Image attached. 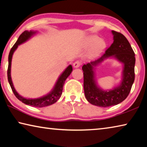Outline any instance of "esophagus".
Here are the masks:
<instances>
[{"label":"esophagus","mask_w":147,"mask_h":147,"mask_svg":"<svg viewBox=\"0 0 147 147\" xmlns=\"http://www.w3.org/2000/svg\"><path fill=\"white\" fill-rule=\"evenodd\" d=\"M82 65V62L80 61H74V63H73V66L74 68H78L80 66Z\"/></svg>","instance_id":"esophagus-1"}]
</instances>
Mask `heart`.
I'll return each mask as SVG.
<instances>
[{
    "mask_svg": "<svg viewBox=\"0 0 147 147\" xmlns=\"http://www.w3.org/2000/svg\"><path fill=\"white\" fill-rule=\"evenodd\" d=\"M87 45H93L89 51L90 55L92 56H95L100 54L106 48L105 41L102 39H100L98 36H96L89 37L87 41Z\"/></svg>",
    "mask_w": 147,
    "mask_h": 147,
    "instance_id": "heart-1",
    "label": "heart"
}]
</instances>
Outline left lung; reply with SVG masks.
I'll return each mask as SVG.
<instances>
[{"mask_svg": "<svg viewBox=\"0 0 147 147\" xmlns=\"http://www.w3.org/2000/svg\"><path fill=\"white\" fill-rule=\"evenodd\" d=\"M113 43L106 50L102 56L95 61L84 65V89L86 98L89 103L99 107H109L117 105L130 93L135 79V53L127 39L121 33L111 31ZM115 57L124 64L123 80L119 86L112 90L103 91L96 85L94 77V67L109 57Z\"/></svg>", "mask_w": 147, "mask_h": 147, "instance_id": "obj_1", "label": "left lung"}]
</instances>
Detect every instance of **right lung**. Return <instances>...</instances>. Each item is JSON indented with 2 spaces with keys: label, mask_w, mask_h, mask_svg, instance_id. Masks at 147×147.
Returning a JSON list of instances; mask_svg holds the SVG:
<instances>
[{
  "label": "right lung",
  "mask_w": 147,
  "mask_h": 147,
  "mask_svg": "<svg viewBox=\"0 0 147 147\" xmlns=\"http://www.w3.org/2000/svg\"><path fill=\"white\" fill-rule=\"evenodd\" d=\"M35 33H36V32H28L26 30L20 35L19 38L17 39V42L14 44V45L10 50V52H9L8 56V67L7 73H8V80L9 85H10V87L12 89V91L13 92L15 96H16L20 101H21L22 102H23L24 104H27V105L32 106L34 107H38V108H42V107L52 105V104L55 103L56 102H57V100L60 98L62 93V90H63V87L64 85L65 81V80L67 78V77L70 75L72 71H73V67H72L71 65H69L66 68L65 70L63 71V73L61 74V76L59 77L58 81H57V82L55 86H54V89H53V91L48 94H47V95L43 96V97L35 99H27L23 97V96H21V95H19L14 88L11 78V64L12 56H13L14 51H16L17 47H18V45L28 40V39L29 38H30V37L32 36H33Z\"/></svg>",
  "instance_id": "obj_1"
}]
</instances>
